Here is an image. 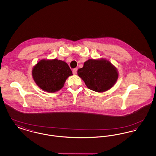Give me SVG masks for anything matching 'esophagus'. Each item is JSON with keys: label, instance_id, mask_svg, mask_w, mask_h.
I'll return each instance as SVG.
<instances>
[{"label": "esophagus", "instance_id": "obj_1", "mask_svg": "<svg viewBox=\"0 0 156 156\" xmlns=\"http://www.w3.org/2000/svg\"><path fill=\"white\" fill-rule=\"evenodd\" d=\"M76 72H77V69H76V68L73 69V74H76Z\"/></svg>", "mask_w": 156, "mask_h": 156}]
</instances>
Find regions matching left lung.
Returning <instances> with one entry per match:
<instances>
[{
    "mask_svg": "<svg viewBox=\"0 0 156 156\" xmlns=\"http://www.w3.org/2000/svg\"><path fill=\"white\" fill-rule=\"evenodd\" d=\"M77 73L89 89L97 92L111 89L119 76L117 68L109 61L104 58L87 60Z\"/></svg>",
    "mask_w": 156,
    "mask_h": 156,
    "instance_id": "obj_1",
    "label": "left lung"
}]
</instances>
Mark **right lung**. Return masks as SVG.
<instances>
[{
	"label": "right lung",
	"instance_id": "obj_1",
	"mask_svg": "<svg viewBox=\"0 0 156 156\" xmlns=\"http://www.w3.org/2000/svg\"><path fill=\"white\" fill-rule=\"evenodd\" d=\"M73 73L67 63L57 59H43L33 68L32 76L37 86L47 92L61 89Z\"/></svg>",
	"mask_w": 156,
	"mask_h": 156
}]
</instances>
